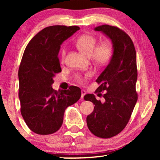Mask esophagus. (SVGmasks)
I'll return each mask as SVG.
<instances>
[{"mask_svg":"<svg viewBox=\"0 0 160 160\" xmlns=\"http://www.w3.org/2000/svg\"><path fill=\"white\" fill-rule=\"evenodd\" d=\"M81 93H82V96H81V99H84V97H85V95L86 94V92L84 90H81Z\"/></svg>","mask_w":160,"mask_h":160,"instance_id":"esophagus-1","label":"esophagus"}]
</instances>
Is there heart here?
Instances as JSON below:
<instances>
[{
  "mask_svg": "<svg viewBox=\"0 0 160 160\" xmlns=\"http://www.w3.org/2000/svg\"><path fill=\"white\" fill-rule=\"evenodd\" d=\"M97 39L92 35L84 34L80 37L75 42V45L82 51L88 56H90V58L94 63L101 65H106L109 63L113 57V47L112 44L108 42H103L97 44ZM66 48H63L61 51L62 60H64L66 56ZM90 74L88 73L85 77L78 75L76 80L79 82H84Z\"/></svg>",
  "mask_w": 160,
  "mask_h": 160,
  "instance_id": "b5f03b06",
  "label": "heart"
}]
</instances>
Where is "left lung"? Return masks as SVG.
I'll return each instance as SVG.
<instances>
[{
    "instance_id": "8db88e82",
    "label": "left lung",
    "mask_w": 160,
    "mask_h": 160,
    "mask_svg": "<svg viewBox=\"0 0 160 160\" xmlns=\"http://www.w3.org/2000/svg\"><path fill=\"white\" fill-rule=\"evenodd\" d=\"M110 38L113 43V57L96 82L95 91L105 99L104 103L93 94L84 99L94 104L93 112L87 117L91 132L102 138H110L125 128L138 100L135 85L138 78L136 52L133 42L125 32L116 26L104 25L97 27ZM104 91L102 95L100 93Z\"/></svg>"
}]
</instances>
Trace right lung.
<instances>
[{
  "label": "right lung",
  "instance_id": "1",
  "mask_svg": "<svg viewBox=\"0 0 160 160\" xmlns=\"http://www.w3.org/2000/svg\"><path fill=\"white\" fill-rule=\"evenodd\" d=\"M79 29L78 26L47 27L32 38L24 51L18 70L20 112L35 133L58 131L65 110L80 98L81 90L76 86L61 91L51 87L55 75L61 72L58 57L61 44Z\"/></svg>",
  "mask_w": 160,
  "mask_h": 160
}]
</instances>
